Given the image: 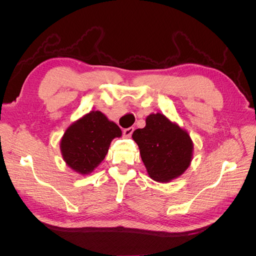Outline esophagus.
Masks as SVG:
<instances>
[{
    "label": "esophagus",
    "instance_id": "1",
    "mask_svg": "<svg viewBox=\"0 0 256 256\" xmlns=\"http://www.w3.org/2000/svg\"><path fill=\"white\" fill-rule=\"evenodd\" d=\"M134 127H129L127 129H124V131H122L124 136H125V138H130L131 134H132V132H134Z\"/></svg>",
    "mask_w": 256,
    "mask_h": 256
}]
</instances>
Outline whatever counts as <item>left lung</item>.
I'll use <instances>...</instances> for the list:
<instances>
[{
	"label": "left lung",
	"mask_w": 256,
	"mask_h": 256,
	"mask_svg": "<svg viewBox=\"0 0 256 256\" xmlns=\"http://www.w3.org/2000/svg\"><path fill=\"white\" fill-rule=\"evenodd\" d=\"M132 138L140 148L143 164L152 180L168 182L184 174L191 164L193 142L186 130L161 113L146 118V126Z\"/></svg>",
	"instance_id": "1"
}]
</instances>
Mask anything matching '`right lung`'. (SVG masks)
Segmentation results:
<instances>
[{"label": "right lung", "instance_id": "1", "mask_svg": "<svg viewBox=\"0 0 256 256\" xmlns=\"http://www.w3.org/2000/svg\"><path fill=\"white\" fill-rule=\"evenodd\" d=\"M122 130L100 111H90L69 126L60 140V152L66 164L79 174L94 171Z\"/></svg>", "mask_w": 256, "mask_h": 256}]
</instances>
